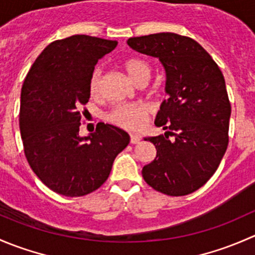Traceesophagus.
<instances>
[{
  "label": "esophagus",
  "mask_w": 255,
  "mask_h": 255,
  "mask_svg": "<svg viewBox=\"0 0 255 255\" xmlns=\"http://www.w3.org/2000/svg\"><path fill=\"white\" fill-rule=\"evenodd\" d=\"M140 140V135L139 134H130V143L135 144Z\"/></svg>",
  "instance_id": "esophagus-1"
}]
</instances>
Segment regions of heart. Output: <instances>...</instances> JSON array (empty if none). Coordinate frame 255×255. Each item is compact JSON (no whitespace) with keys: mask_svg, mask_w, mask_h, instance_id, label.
<instances>
[{"mask_svg":"<svg viewBox=\"0 0 255 255\" xmlns=\"http://www.w3.org/2000/svg\"><path fill=\"white\" fill-rule=\"evenodd\" d=\"M123 69L127 71L129 78L138 82L148 80L151 74V65L143 58L132 56L123 61ZM101 89V70L96 68L91 74L89 90L91 96H97ZM150 109L143 102H132V104H120L110 112L109 120L115 125L128 130H137L143 127L148 117Z\"/></svg>","mask_w":255,"mask_h":255,"instance_id":"obj_1","label":"heart"}]
</instances>
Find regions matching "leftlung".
Returning a JSON list of instances; mask_svg holds the SVG:
<instances>
[{
  "label": "left lung",
  "instance_id": "8db88e82",
  "mask_svg": "<svg viewBox=\"0 0 255 255\" xmlns=\"http://www.w3.org/2000/svg\"><path fill=\"white\" fill-rule=\"evenodd\" d=\"M127 43L159 58L169 95L155 118V126L168 132L145 138L155 145L156 156L144 165L142 175L161 194H191L215 174L227 150L231 102L222 71L196 40L184 35L156 33Z\"/></svg>",
  "mask_w": 255,
  "mask_h": 255
}]
</instances>
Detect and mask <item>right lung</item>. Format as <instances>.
Instances as JSON below:
<instances>
[{"label": "right lung", "instance_id": "right-lung-1", "mask_svg": "<svg viewBox=\"0 0 255 255\" xmlns=\"http://www.w3.org/2000/svg\"><path fill=\"white\" fill-rule=\"evenodd\" d=\"M116 47V40L85 34L55 40L35 59L23 82L19 129L24 155L56 194L78 197L99 189L129 143L127 132L102 122L89 137L79 135L95 65Z\"/></svg>", "mask_w": 255, "mask_h": 255}]
</instances>
